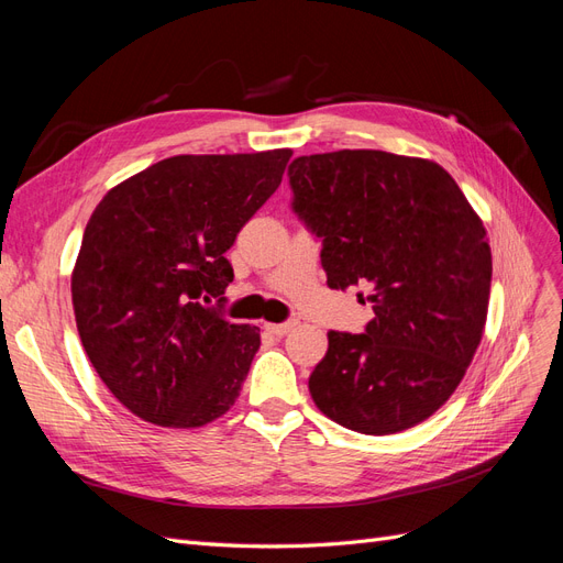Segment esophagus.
Returning <instances> with one entry per match:
<instances>
[{"mask_svg": "<svg viewBox=\"0 0 563 563\" xmlns=\"http://www.w3.org/2000/svg\"><path fill=\"white\" fill-rule=\"evenodd\" d=\"M296 327H298V321H296V319H288V321H284V323H267V331H269L272 335L282 338V335H286V333H291Z\"/></svg>", "mask_w": 563, "mask_h": 563, "instance_id": "obj_1", "label": "esophagus"}]
</instances>
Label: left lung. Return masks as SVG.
Returning a JSON list of instances; mask_svg holds the SVG:
<instances>
[{"instance_id": "1", "label": "left lung", "mask_w": 563, "mask_h": 563, "mask_svg": "<svg viewBox=\"0 0 563 563\" xmlns=\"http://www.w3.org/2000/svg\"><path fill=\"white\" fill-rule=\"evenodd\" d=\"M288 178L329 286L368 288L376 312L364 333L329 331L310 376L317 408L362 434L416 428L482 343L493 272L482 218L446 168L383 150L298 157Z\"/></svg>"}]
</instances>
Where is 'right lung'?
<instances>
[{
	"label": "right lung",
	"instance_id": "1",
	"mask_svg": "<svg viewBox=\"0 0 563 563\" xmlns=\"http://www.w3.org/2000/svg\"><path fill=\"white\" fill-rule=\"evenodd\" d=\"M294 152L176 155L100 199L73 269L84 352L133 416L172 430L203 428L234 406L261 329L211 302L251 216L275 195Z\"/></svg>",
	"mask_w": 563,
	"mask_h": 563
}]
</instances>
